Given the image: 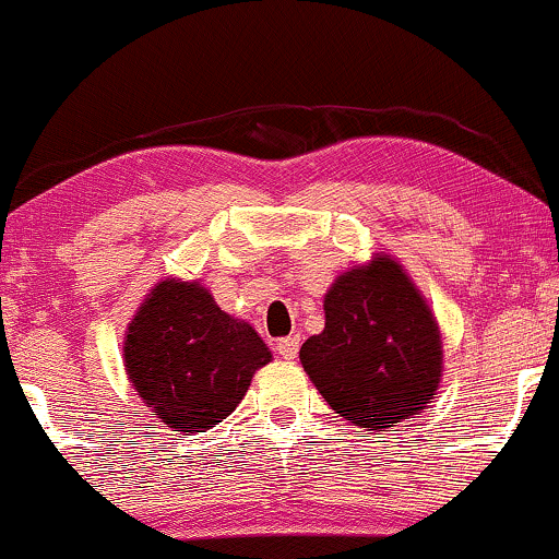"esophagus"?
I'll return each instance as SVG.
<instances>
[{
  "mask_svg": "<svg viewBox=\"0 0 559 559\" xmlns=\"http://www.w3.org/2000/svg\"><path fill=\"white\" fill-rule=\"evenodd\" d=\"M299 345H301L299 335H288V337H281V341L275 343V350H278V356L286 358V361H294V358L299 356Z\"/></svg>",
  "mask_w": 559,
  "mask_h": 559,
  "instance_id": "esophagus-1",
  "label": "esophagus"
}]
</instances>
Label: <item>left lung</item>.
<instances>
[{
  "label": "left lung",
  "instance_id": "8db88e82",
  "mask_svg": "<svg viewBox=\"0 0 559 559\" xmlns=\"http://www.w3.org/2000/svg\"><path fill=\"white\" fill-rule=\"evenodd\" d=\"M299 358L335 413L379 430L426 409L441 377V335L402 267L377 258L335 281L324 330Z\"/></svg>",
  "mask_w": 559,
  "mask_h": 559
}]
</instances>
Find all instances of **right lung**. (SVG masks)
<instances>
[{
    "mask_svg": "<svg viewBox=\"0 0 559 559\" xmlns=\"http://www.w3.org/2000/svg\"><path fill=\"white\" fill-rule=\"evenodd\" d=\"M126 371L162 423L206 433L235 413L271 350L250 324L231 320L206 288L162 281L133 317Z\"/></svg>",
    "mask_w": 559,
    "mask_h": 559,
    "instance_id": "obj_1",
    "label": "right lung"
}]
</instances>
